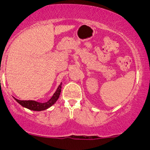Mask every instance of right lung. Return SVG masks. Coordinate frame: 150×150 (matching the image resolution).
I'll return each mask as SVG.
<instances>
[{
  "label": "right lung",
  "mask_w": 150,
  "mask_h": 150,
  "mask_svg": "<svg viewBox=\"0 0 150 150\" xmlns=\"http://www.w3.org/2000/svg\"><path fill=\"white\" fill-rule=\"evenodd\" d=\"M61 88H62V83L59 86L58 88L54 94L53 95L52 97L49 99L47 102L45 103H40V102H35V101H32V100H19L17 99H15V100L20 104L22 107H26V108L29 109V110H34V111H41V110H44L48 109L51 106L55 103L57 101V99L59 97L60 93H61Z\"/></svg>",
  "instance_id": "obj_1"
}]
</instances>
